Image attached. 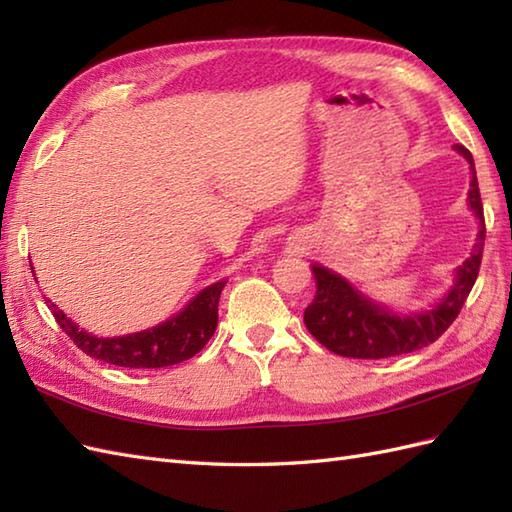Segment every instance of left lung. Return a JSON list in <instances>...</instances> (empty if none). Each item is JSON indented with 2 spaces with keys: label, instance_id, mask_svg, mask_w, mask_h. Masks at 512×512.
<instances>
[{
  "label": "left lung",
  "instance_id": "obj_1",
  "mask_svg": "<svg viewBox=\"0 0 512 512\" xmlns=\"http://www.w3.org/2000/svg\"><path fill=\"white\" fill-rule=\"evenodd\" d=\"M455 149L471 165L473 178L469 206L480 220V233H477L471 257L455 270L453 288L431 310L411 314V317H398L380 303L363 297L350 281L334 275L328 268L312 264V273L317 279V295L303 312V321H306V328L314 339L328 347L330 352L347 358H387L416 352L438 341L460 314L477 273H480L486 226L471 151L464 145H455Z\"/></svg>",
  "mask_w": 512,
  "mask_h": 512
}]
</instances>
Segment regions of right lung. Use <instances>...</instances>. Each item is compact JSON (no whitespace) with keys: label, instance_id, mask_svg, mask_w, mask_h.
<instances>
[{"label":"right lung","instance_id":"obj_1","mask_svg":"<svg viewBox=\"0 0 512 512\" xmlns=\"http://www.w3.org/2000/svg\"><path fill=\"white\" fill-rule=\"evenodd\" d=\"M224 286L226 281H217V284L204 288L180 314L156 325V328L114 336V339H99V336L81 330L72 319L65 317L57 303L50 299H46V303L61 330L88 356L118 367L149 369L187 361L209 343L217 328V303H220Z\"/></svg>","mask_w":512,"mask_h":512}]
</instances>
